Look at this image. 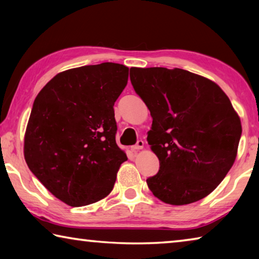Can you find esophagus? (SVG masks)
I'll list each match as a JSON object with an SVG mask.
<instances>
[{
	"label": "esophagus",
	"instance_id": "esophagus-1",
	"mask_svg": "<svg viewBox=\"0 0 259 259\" xmlns=\"http://www.w3.org/2000/svg\"><path fill=\"white\" fill-rule=\"evenodd\" d=\"M143 147H144V142H143L142 139H139V140H137V143H136L134 146H131V150H133V151H136V150H142Z\"/></svg>",
	"mask_w": 259,
	"mask_h": 259
}]
</instances>
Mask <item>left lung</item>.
Returning <instances> with one entry per match:
<instances>
[{
  "label": "left lung",
  "mask_w": 259,
  "mask_h": 259,
  "mask_svg": "<svg viewBox=\"0 0 259 259\" xmlns=\"http://www.w3.org/2000/svg\"><path fill=\"white\" fill-rule=\"evenodd\" d=\"M130 81L153 117L147 140L160 168L146 179L148 188L174 205L205 198L233 165L242 134L229 97L181 68L133 67Z\"/></svg>",
  "instance_id": "obj_1"
}]
</instances>
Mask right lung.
Returning <instances> with one entry per match:
<instances>
[{"label": "right lung", "mask_w": 259, "mask_h": 259, "mask_svg": "<svg viewBox=\"0 0 259 259\" xmlns=\"http://www.w3.org/2000/svg\"><path fill=\"white\" fill-rule=\"evenodd\" d=\"M129 68L103 63L61 72L35 98L25 134L30 171L72 207L104 199L126 155L116 145L114 103Z\"/></svg>", "instance_id": "1"}]
</instances>
